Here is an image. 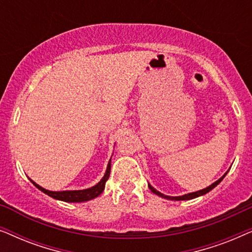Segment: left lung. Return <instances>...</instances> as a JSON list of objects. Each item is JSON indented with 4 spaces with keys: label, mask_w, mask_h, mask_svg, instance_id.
<instances>
[{
    "label": "left lung",
    "mask_w": 252,
    "mask_h": 252,
    "mask_svg": "<svg viewBox=\"0 0 252 252\" xmlns=\"http://www.w3.org/2000/svg\"><path fill=\"white\" fill-rule=\"evenodd\" d=\"M227 172H228V171H227ZM227 172H226L225 174L222 175L221 178L219 179V180H217L216 182H213V184H212L211 186H209V187H206V188H204V189H202V190H198V191H195V192H189V194H186V195H182V196H166V195L161 194V192H159L158 190H156V189H155V188L153 187V186H150V185H148V186H149V189H150L151 191L154 192V194H156V195H158V196H160V197H163V198L172 199V201H187V199H192V198L198 197V196L205 195L206 192H209L210 190H212V189L215 188L216 186H218V185L220 184V182H221L222 179L226 177Z\"/></svg>",
    "instance_id": "left-lung-1"
}]
</instances>
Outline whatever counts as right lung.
<instances>
[{
  "label": "right lung",
  "instance_id": "1",
  "mask_svg": "<svg viewBox=\"0 0 252 252\" xmlns=\"http://www.w3.org/2000/svg\"><path fill=\"white\" fill-rule=\"evenodd\" d=\"M110 171H111V159H110L108 167H106L105 174L104 177L102 178V180L98 182L97 185H95L94 187H91L88 189H82V190H64V191H51V190H47L35 184L33 180H31V182L35 186L37 189H40L41 191H43L44 194H47L50 197H53L55 199H60V201L63 202H68V203H79V202H86L89 201V199H93L95 197H97L98 195H101L103 190H104L105 187V182L108 180L110 177Z\"/></svg>",
  "mask_w": 252,
  "mask_h": 252
}]
</instances>
